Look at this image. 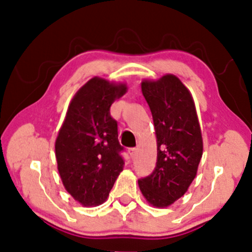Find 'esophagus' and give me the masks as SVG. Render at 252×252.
Returning <instances> with one entry per match:
<instances>
[{
	"label": "esophagus",
	"mask_w": 252,
	"mask_h": 252,
	"mask_svg": "<svg viewBox=\"0 0 252 252\" xmlns=\"http://www.w3.org/2000/svg\"><path fill=\"white\" fill-rule=\"evenodd\" d=\"M136 153H137L136 148H129V149H128V154H129V156L132 157V158H134V157L136 156Z\"/></svg>",
	"instance_id": "1"
}]
</instances>
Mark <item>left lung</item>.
<instances>
[{
  "instance_id": "obj_1",
  "label": "left lung",
  "mask_w": 252,
  "mask_h": 252,
  "mask_svg": "<svg viewBox=\"0 0 252 252\" xmlns=\"http://www.w3.org/2000/svg\"><path fill=\"white\" fill-rule=\"evenodd\" d=\"M141 87L156 130L157 163L139 186L150 204L165 208L184 196L196 177L203 154L201 127L190 93L175 75L143 81Z\"/></svg>"
}]
</instances>
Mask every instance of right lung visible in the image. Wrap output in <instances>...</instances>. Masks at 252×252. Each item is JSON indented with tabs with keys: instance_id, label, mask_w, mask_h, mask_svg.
I'll return each instance as SVG.
<instances>
[{
	"instance_id": "obj_1",
	"label": "right lung",
	"mask_w": 252,
	"mask_h": 252,
	"mask_svg": "<svg viewBox=\"0 0 252 252\" xmlns=\"http://www.w3.org/2000/svg\"><path fill=\"white\" fill-rule=\"evenodd\" d=\"M126 93L125 85L93 78L72 99L55 150L64 187L85 206L108 198L123 171L124 147L110 106Z\"/></svg>"
}]
</instances>
